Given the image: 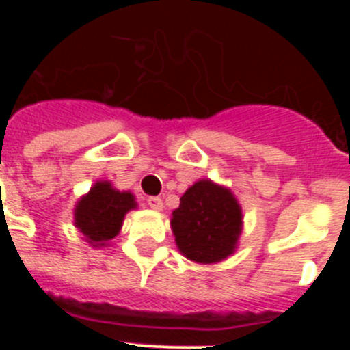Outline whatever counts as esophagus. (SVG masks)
<instances>
[{"mask_svg": "<svg viewBox=\"0 0 350 350\" xmlns=\"http://www.w3.org/2000/svg\"><path fill=\"white\" fill-rule=\"evenodd\" d=\"M147 203H148V206H150V208H154V210L163 208V200H161L159 196H150L147 200Z\"/></svg>", "mask_w": 350, "mask_h": 350, "instance_id": "obj_1", "label": "esophagus"}]
</instances>
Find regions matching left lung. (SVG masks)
I'll use <instances>...</instances> for the list:
<instances>
[{
  "mask_svg": "<svg viewBox=\"0 0 350 350\" xmlns=\"http://www.w3.org/2000/svg\"><path fill=\"white\" fill-rule=\"evenodd\" d=\"M172 231L178 250L191 261H224L242 233V208L228 187L203 178L182 194L172 213Z\"/></svg>",
  "mask_w": 350,
  "mask_h": 350,
  "instance_id": "8db88e82",
  "label": "left lung"
}]
</instances>
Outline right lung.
<instances>
[{
    "mask_svg": "<svg viewBox=\"0 0 350 350\" xmlns=\"http://www.w3.org/2000/svg\"><path fill=\"white\" fill-rule=\"evenodd\" d=\"M137 208L129 191L113 189L108 180L96 182L75 206V226L92 247H105L120 231L124 215Z\"/></svg>",
    "mask_w": 350,
    "mask_h": 350,
    "instance_id": "right-lung-1",
    "label": "right lung"
}]
</instances>
